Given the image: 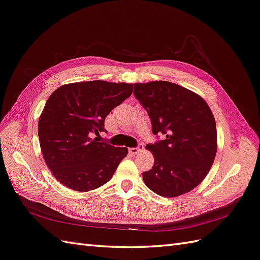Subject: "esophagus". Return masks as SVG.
I'll return each mask as SVG.
<instances>
[{
  "mask_svg": "<svg viewBox=\"0 0 260 260\" xmlns=\"http://www.w3.org/2000/svg\"><path fill=\"white\" fill-rule=\"evenodd\" d=\"M143 148H144V146L142 144H140L138 147H131V148H129V153L131 155H137L138 153L142 152Z\"/></svg>",
  "mask_w": 260,
  "mask_h": 260,
  "instance_id": "obj_1",
  "label": "esophagus"
}]
</instances>
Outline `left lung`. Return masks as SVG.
Listing matches in <instances>:
<instances>
[{
    "mask_svg": "<svg viewBox=\"0 0 260 260\" xmlns=\"http://www.w3.org/2000/svg\"><path fill=\"white\" fill-rule=\"evenodd\" d=\"M135 96L164 140L147 144L154 156L143 181L154 193L177 198L205 179L217 153V128L210 107L198 93L169 81L135 83Z\"/></svg>",
    "mask_w": 260,
    "mask_h": 260,
    "instance_id": "obj_1",
    "label": "left lung"
}]
</instances>
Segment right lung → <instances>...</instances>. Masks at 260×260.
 <instances>
[{"instance_id":"right-lung-1","label":"right lung","mask_w":260,"mask_h":260,"mask_svg":"<svg viewBox=\"0 0 260 260\" xmlns=\"http://www.w3.org/2000/svg\"><path fill=\"white\" fill-rule=\"evenodd\" d=\"M132 83L102 80L67 83L55 90L39 118L38 135L44 161L58 182L88 192L112 179L127 147L98 142L104 121L128 99Z\"/></svg>"}]
</instances>
